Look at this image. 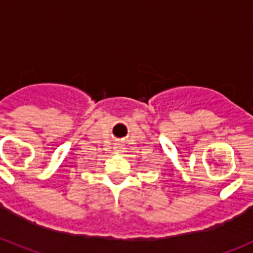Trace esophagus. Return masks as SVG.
<instances>
[{"label": "esophagus", "mask_w": 253, "mask_h": 253, "mask_svg": "<svg viewBox=\"0 0 253 253\" xmlns=\"http://www.w3.org/2000/svg\"><path fill=\"white\" fill-rule=\"evenodd\" d=\"M116 148H117V150H116V152H117V153H121L122 152L121 146H117V147H116Z\"/></svg>", "instance_id": "obj_1"}]
</instances>
